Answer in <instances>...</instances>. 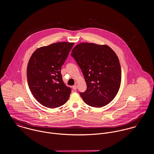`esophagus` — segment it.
I'll return each mask as SVG.
<instances>
[{"instance_id": "34e87169", "label": "esophagus", "mask_w": 154, "mask_h": 154, "mask_svg": "<svg viewBox=\"0 0 154 154\" xmlns=\"http://www.w3.org/2000/svg\"><path fill=\"white\" fill-rule=\"evenodd\" d=\"M72 88H73V90H76L78 88V86L77 85H74V86H73Z\"/></svg>"}]
</instances>
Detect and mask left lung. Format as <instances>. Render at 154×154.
<instances>
[{"label": "left lung", "instance_id": "8db88e82", "mask_svg": "<svg viewBox=\"0 0 154 154\" xmlns=\"http://www.w3.org/2000/svg\"><path fill=\"white\" fill-rule=\"evenodd\" d=\"M71 56L80 67L87 89L79 92L84 102L93 107L106 106L115 98L120 87L122 72L115 52L106 45L82 43Z\"/></svg>", "mask_w": 154, "mask_h": 154}]
</instances>
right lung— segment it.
<instances>
[{
  "mask_svg": "<svg viewBox=\"0 0 154 154\" xmlns=\"http://www.w3.org/2000/svg\"><path fill=\"white\" fill-rule=\"evenodd\" d=\"M73 44L59 42L40 47L29 60V88L35 98L46 107H60L69 98L72 90L64 84L60 70Z\"/></svg>",
  "mask_w": 154,
  "mask_h": 154,
  "instance_id": "1",
  "label": "right lung"
}]
</instances>
